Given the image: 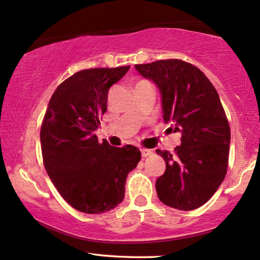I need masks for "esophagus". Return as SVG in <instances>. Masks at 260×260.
I'll list each match as a JSON object with an SVG mask.
<instances>
[{"mask_svg": "<svg viewBox=\"0 0 260 260\" xmlns=\"http://www.w3.org/2000/svg\"><path fill=\"white\" fill-rule=\"evenodd\" d=\"M152 154L151 150H147V148H141V155L143 157H148V155Z\"/></svg>", "mask_w": 260, "mask_h": 260, "instance_id": "34e87169", "label": "esophagus"}]
</instances>
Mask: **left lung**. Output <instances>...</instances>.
Here are the masks:
<instances>
[{"label": "left lung", "mask_w": 260, "mask_h": 260, "mask_svg": "<svg viewBox=\"0 0 260 260\" xmlns=\"http://www.w3.org/2000/svg\"><path fill=\"white\" fill-rule=\"evenodd\" d=\"M136 69L157 85L165 123L182 134L175 153L155 150L166 164L155 182L159 200L179 210L199 208L227 172L231 129L219 94L207 76L186 61L157 60Z\"/></svg>", "instance_id": "left-lung-1"}]
</instances>
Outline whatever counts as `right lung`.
Wrapping results in <instances>:
<instances>
[{
    "instance_id": "add662e5",
    "label": "right lung",
    "mask_w": 260,
    "mask_h": 260,
    "mask_svg": "<svg viewBox=\"0 0 260 260\" xmlns=\"http://www.w3.org/2000/svg\"><path fill=\"white\" fill-rule=\"evenodd\" d=\"M128 70L76 72L58 85L45 113L40 131L45 169L63 199L82 213L101 214L120 205L127 175L140 161L138 147L100 144L94 134L107 112L109 88Z\"/></svg>"
}]
</instances>
